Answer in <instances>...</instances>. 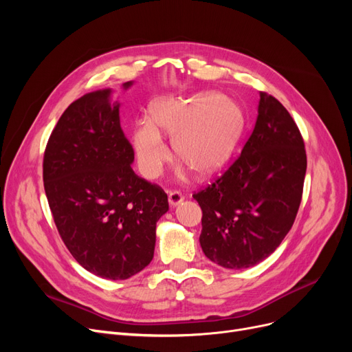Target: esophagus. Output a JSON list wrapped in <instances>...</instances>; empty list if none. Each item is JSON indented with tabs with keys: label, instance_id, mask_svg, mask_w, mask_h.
Wrapping results in <instances>:
<instances>
[{
	"label": "esophagus",
	"instance_id": "1",
	"mask_svg": "<svg viewBox=\"0 0 352 352\" xmlns=\"http://www.w3.org/2000/svg\"><path fill=\"white\" fill-rule=\"evenodd\" d=\"M182 199H184V197L178 191H168V202L171 207H177L178 204H181Z\"/></svg>",
	"mask_w": 352,
	"mask_h": 352
}]
</instances>
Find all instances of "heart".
<instances>
[{
	"instance_id": "heart-1",
	"label": "heart",
	"mask_w": 352,
	"mask_h": 352,
	"mask_svg": "<svg viewBox=\"0 0 352 352\" xmlns=\"http://www.w3.org/2000/svg\"><path fill=\"white\" fill-rule=\"evenodd\" d=\"M243 129L241 107L208 91L153 102L150 118L134 124L131 142L138 168L148 179L158 178L170 160L162 137L173 138L174 154L182 161L181 177L188 168L199 177H211L228 164Z\"/></svg>"
}]
</instances>
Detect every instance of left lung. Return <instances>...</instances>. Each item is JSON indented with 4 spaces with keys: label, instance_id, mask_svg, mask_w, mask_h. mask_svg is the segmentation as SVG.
<instances>
[{
    "label": "left lung",
    "instance_id": "obj_1",
    "mask_svg": "<svg viewBox=\"0 0 352 352\" xmlns=\"http://www.w3.org/2000/svg\"><path fill=\"white\" fill-rule=\"evenodd\" d=\"M305 171L297 124L278 100L260 92L255 126L241 155L192 195L202 210L199 244L206 256L230 270L264 261L294 224Z\"/></svg>",
    "mask_w": 352,
    "mask_h": 352
}]
</instances>
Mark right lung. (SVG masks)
Here are the masks:
<instances>
[{"label":"right lung","mask_w":352,"mask_h":352,"mask_svg":"<svg viewBox=\"0 0 352 352\" xmlns=\"http://www.w3.org/2000/svg\"><path fill=\"white\" fill-rule=\"evenodd\" d=\"M111 94V88L88 92L64 111L45 148L43 177L71 255L87 271L116 281L151 263L168 197L133 171L134 150Z\"/></svg>","instance_id":"add662e5"}]
</instances>
